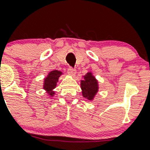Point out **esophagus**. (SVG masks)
<instances>
[{
	"mask_svg": "<svg viewBox=\"0 0 150 150\" xmlns=\"http://www.w3.org/2000/svg\"><path fill=\"white\" fill-rule=\"evenodd\" d=\"M67 73H68V75H70L71 76H75V74H76V70H75V69H73L72 67H69L68 70H67Z\"/></svg>",
	"mask_w": 150,
	"mask_h": 150,
	"instance_id": "esophagus-1",
	"label": "esophagus"
}]
</instances>
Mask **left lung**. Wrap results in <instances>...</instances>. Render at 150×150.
Instances as JSON below:
<instances>
[{"instance_id":"obj_1","label":"left lung","mask_w":150,"mask_h":150,"mask_svg":"<svg viewBox=\"0 0 150 150\" xmlns=\"http://www.w3.org/2000/svg\"><path fill=\"white\" fill-rule=\"evenodd\" d=\"M80 81L82 94L88 100H93L99 90V83L92 71H89L83 76Z\"/></svg>"}]
</instances>
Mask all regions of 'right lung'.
<instances>
[{
	"instance_id": "right-lung-1",
	"label": "right lung",
	"mask_w": 150,
	"mask_h": 150,
	"mask_svg": "<svg viewBox=\"0 0 150 150\" xmlns=\"http://www.w3.org/2000/svg\"><path fill=\"white\" fill-rule=\"evenodd\" d=\"M63 75L62 71L58 70L51 71L48 73L46 77L43 80V90L46 92L50 97H53L56 92L54 89L57 87V83L59 81V78Z\"/></svg>"
}]
</instances>
